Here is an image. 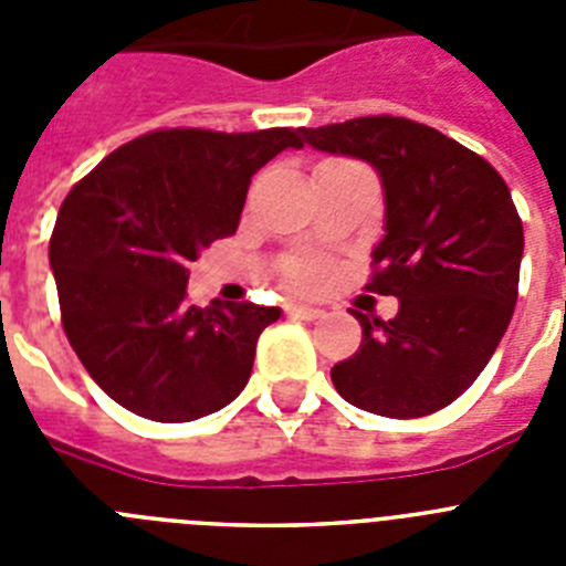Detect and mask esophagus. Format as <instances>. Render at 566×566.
<instances>
[{"mask_svg": "<svg viewBox=\"0 0 566 566\" xmlns=\"http://www.w3.org/2000/svg\"><path fill=\"white\" fill-rule=\"evenodd\" d=\"M286 314L289 317H300V319H317L323 317V308L306 306V303H289Z\"/></svg>", "mask_w": 566, "mask_h": 566, "instance_id": "esophagus-1", "label": "esophagus"}]
</instances>
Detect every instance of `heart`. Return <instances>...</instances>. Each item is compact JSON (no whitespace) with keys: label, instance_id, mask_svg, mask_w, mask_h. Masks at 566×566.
I'll return each instance as SVG.
<instances>
[{"label":"heart","instance_id":"b5f03b06","mask_svg":"<svg viewBox=\"0 0 566 566\" xmlns=\"http://www.w3.org/2000/svg\"><path fill=\"white\" fill-rule=\"evenodd\" d=\"M328 277H332V269L323 260H303L292 269V283L303 292H317V289L326 286Z\"/></svg>","mask_w":566,"mask_h":566}]
</instances>
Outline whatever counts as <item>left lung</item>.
Wrapping results in <instances>:
<instances>
[{
  "label": "left lung",
  "instance_id": "left-lung-1",
  "mask_svg": "<svg viewBox=\"0 0 566 566\" xmlns=\"http://www.w3.org/2000/svg\"><path fill=\"white\" fill-rule=\"evenodd\" d=\"M303 135L382 178L385 238L365 289L399 297L388 323L352 312L363 343L332 368L334 388L379 417L437 413L482 374L516 308L524 229L507 184L482 155L402 115Z\"/></svg>",
  "mask_w": 566,
  "mask_h": 566
}]
</instances>
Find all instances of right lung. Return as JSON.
I'll use <instances>...</instances> for the list:
<instances>
[{"label":"right lung","mask_w":566,"mask_h":566,"mask_svg":"<svg viewBox=\"0 0 566 566\" xmlns=\"http://www.w3.org/2000/svg\"><path fill=\"white\" fill-rule=\"evenodd\" d=\"M289 147H303V127L153 129L67 192L50 234L62 326L122 408L189 422L243 391L280 308L189 306V263L234 234L252 175Z\"/></svg>","instance_id":"add662e5"}]
</instances>
